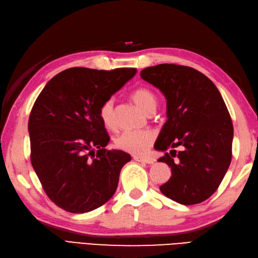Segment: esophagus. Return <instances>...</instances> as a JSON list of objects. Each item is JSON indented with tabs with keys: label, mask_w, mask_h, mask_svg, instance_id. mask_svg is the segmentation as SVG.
<instances>
[{
	"label": "esophagus",
	"mask_w": 258,
	"mask_h": 258,
	"mask_svg": "<svg viewBox=\"0 0 258 258\" xmlns=\"http://www.w3.org/2000/svg\"><path fill=\"white\" fill-rule=\"evenodd\" d=\"M134 160L138 162H144V164H154V159L147 158V157H141V156H134Z\"/></svg>",
	"instance_id": "34e87169"
}]
</instances>
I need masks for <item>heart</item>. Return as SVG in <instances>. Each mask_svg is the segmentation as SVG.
I'll return each mask as SVG.
<instances>
[{
    "label": "heart",
    "instance_id": "heart-1",
    "mask_svg": "<svg viewBox=\"0 0 258 258\" xmlns=\"http://www.w3.org/2000/svg\"><path fill=\"white\" fill-rule=\"evenodd\" d=\"M131 99L143 111L149 113L155 111L157 106V99L155 93L146 87L135 89L131 93ZM114 102L113 99H108L99 109V117L102 123L107 128H112L114 125ZM154 134L150 131H124L114 139L115 148L128 152L131 155H141L149 148L154 143Z\"/></svg>",
    "mask_w": 258,
    "mask_h": 258
}]
</instances>
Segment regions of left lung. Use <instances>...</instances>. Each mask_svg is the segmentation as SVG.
I'll return each mask as SVG.
<instances>
[{
  "label": "left lung",
  "mask_w": 258,
  "mask_h": 258,
  "mask_svg": "<svg viewBox=\"0 0 258 258\" xmlns=\"http://www.w3.org/2000/svg\"><path fill=\"white\" fill-rule=\"evenodd\" d=\"M140 77L167 99L168 119L155 149H171L158 159L170 167L171 177L160 191L182 205L203 203L217 190L232 161L234 128L222 94L190 67L162 63Z\"/></svg>",
  "instance_id": "left-lung-1"
}]
</instances>
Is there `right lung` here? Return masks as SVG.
<instances>
[{
	"label": "right lung",
	"instance_id": "1",
	"mask_svg": "<svg viewBox=\"0 0 258 258\" xmlns=\"http://www.w3.org/2000/svg\"><path fill=\"white\" fill-rule=\"evenodd\" d=\"M136 72L70 68L52 78L36 98L29 118L31 162L57 207L88 213L113 196L120 170L131 157L104 148L110 137L99 109Z\"/></svg>",
	"mask_w": 258,
	"mask_h": 258
}]
</instances>
